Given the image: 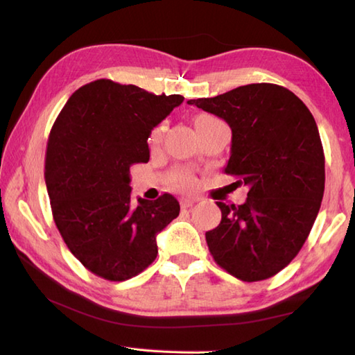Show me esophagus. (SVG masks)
<instances>
[{
	"mask_svg": "<svg viewBox=\"0 0 355 355\" xmlns=\"http://www.w3.org/2000/svg\"><path fill=\"white\" fill-rule=\"evenodd\" d=\"M193 203H196V198H182V200H180V206H182L183 209H187V207H192Z\"/></svg>",
	"mask_w": 355,
	"mask_h": 355,
	"instance_id": "obj_1",
	"label": "esophagus"
}]
</instances>
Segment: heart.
Returning a JSON list of instances; mask_svg holds the SVG:
<instances>
[{
  "mask_svg": "<svg viewBox=\"0 0 355 355\" xmlns=\"http://www.w3.org/2000/svg\"><path fill=\"white\" fill-rule=\"evenodd\" d=\"M193 124H196V129H206V128H211V126H217V124H223V121H220L218 118H215L214 115H207V114H201L198 116H196V120H193ZM164 129L166 126L164 124H158L157 128H154V130L150 132V137H149V143L152 146H157L162 141V138L164 135ZM171 184L173 187H177V189H191L196 184V178H193L192 173L189 171H177L173 173L172 178H171Z\"/></svg>",
  "mask_w": 355,
  "mask_h": 355,
  "instance_id": "heart-1",
  "label": "heart"
}]
</instances>
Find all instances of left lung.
<instances>
[{"label":"left lung","instance_id":"8db88e82","mask_svg":"<svg viewBox=\"0 0 355 355\" xmlns=\"http://www.w3.org/2000/svg\"><path fill=\"white\" fill-rule=\"evenodd\" d=\"M232 129L225 168L249 187L243 205H225L206 232L218 266L243 282L286 268L306 241L324 192V154L314 116L289 89L255 83L214 98L189 100Z\"/></svg>","mask_w":355,"mask_h":355}]
</instances>
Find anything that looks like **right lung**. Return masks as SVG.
Segmentation results:
<instances>
[{
	"label": "right lung",
	"instance_id": "add662e5",
	"mask_svg": "<svg viewBox=\"0 0 355 355\" xmlns=\"http://www.w3.org/2000/svg\"><path fill=\"white\" fill-rule=\"evenodd\" d=\"M182 95L96 80L71 95L49 135L44 180L53 221L81 265L109 282L155 260L157 234L178 217L177 198L132 201L130 166L149 162L148 138Z\"/></svg>",
	"mask_w": 355,
	"mask_h": 355
}]
</instances>
